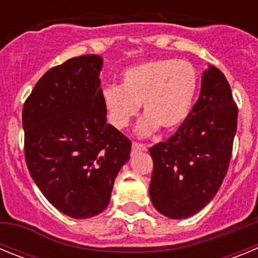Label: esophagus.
Masks as SVG:
<instances>
[{"label":"esophagus","mask_w":258,"mask_h":258,"mask_svg":"<svg viewBox=\"0 0 258 258\" xmlns=\"http://www.w3.org/2000/svg\"><path fill=\"white\" fill-rule=\"evenodd\" d=\"M132 150H133V152H141V151H146L147 147H146V145H141V143L133 142V145H132Z\"/></svg>","instance_id":"obj_1"}]
</instances>
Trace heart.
<instances>
[{
	"mask_svg": "<svg viewBox=\"0 0 258 258\" xmlns=\"http://www.w3.org/2000/svg\"><path fill=\"white\" fill-rule=\"evenodd\" d=\"M199 89V72L192 63L175 59H156L133 66L121 75L120 86H107L102 92L109 124L124 129L140 112L146 113L137 124L140 137L163 126L175 131L192 109Z\"/></svg>",
	"mask_w": 258,
	"mask_h": 258,
	"instance_id": "b5f03b06",
	"label": "heart"
}]
</instances>
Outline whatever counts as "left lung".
Here are the masks:
<instances>
[{
    "instance_id": "8db88e82",
    "label": "left lung",
    "mask_w": 258,
    "mask_h": 258,
    "mask_svg": "<svg viewBox=\"0 0 258 258\" xmlns=\"http://www.w3.org/2000/svg\"><path fill=\"white\" fill-rule=\"evenodd\" d=\"M236 121L238 108L226 77L209 64L186 121L166 142L150 149V199L159 213L182 220L211 203L229 168Z\"/></svg>"
}]
</instances>
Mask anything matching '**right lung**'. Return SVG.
Listing matches in <instances>:
<instances>
[{"label": "right lung", "mask_w": 258, "mask_h": 258, "mask_svg": "<svg viewBox=\"0 0 258 258\" xmlns=\"http://www.w3.org/2000/svg\"><path fill=\"white\" fill-rule=\"evenodd\" d=\"M103 58H71L38 80L23 107L31 177L58 211L76 220L102 213L132 143L107 124Z\"/></svg>", "instance_id": "right-lung-1"}]
</instances>
